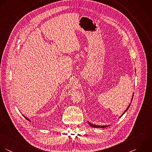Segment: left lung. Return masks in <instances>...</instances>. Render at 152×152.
<instances>
[{
	"label": "left lung",
	"instance_id": "8db88e82",
	"mask_svg": "<svg viewBox=\"0 0 152 152\" xmlns=\"http://www.w3.org/2000/svg\"><path fill=\"white\" fill-rule=\"evenodd\" d=\"M133 96H134V92H133V96H132V100H131V102H130V104H129V105L128 106V107L127 108V109L125 110V111L122 114V115L120 117H120H121V116H123V114H125V113L128 110V109L129 108V107H130V105H131V103H132V100H133ZM88 124L92 127H94V128H102V129H104V128H106V127H108V126H97V125H95V124H91V123H89V121H88Z\"/></svg>",
	"mask_w": 152,
	"mask_h": 152
}]
</instances>
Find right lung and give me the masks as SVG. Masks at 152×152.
Instances as JSON below:
<instances>
[{"instance_id":"obj_1","label":"right lung","mask_w":152,"mask_h":152,"mask_svg":"<svg viewBox=\"0 0 152 152\" xmlns=\"http://www.w3.org/2000/svg\"><path fill=\"white\" fill-rule=\"evenodd\" d=\"M23 117H25V118H26V120H28V121H30V122H31V120H29V118H28V117H25V115H23Z\"/></svg>"}]
</instances>
